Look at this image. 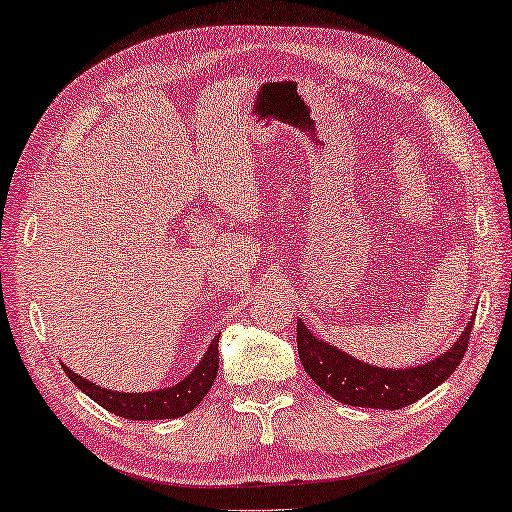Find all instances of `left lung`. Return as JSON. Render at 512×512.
<instances>
[{
  "mask_svg": "<svg viewBox=\"0 0 512 512\" xmlns=\"http://www.w3.org/2000/svg\"><path fill=\"white\" fill-rule=\"evenodd\" d=\"M472 326L474 316L449 351L442 353L440 358L410 369H380L355 360L342 348L316 339L312 330L303 326V321H298L296 326V342L307 376L323 392H328L332 399L355 405V408L399 410L433 392L437 385H442L458 369L460 360L465 358Z\"/></svg>",
  "mask_w": 512,
  "mask_h": 512,
  "instance_id": "left-lung-1",
  "label": "left lung"
}]
</instances>
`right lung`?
<instances>
[{"mask_svg": "<svg viewBox=\"0 0 512 512\" xmlns=\"http://www.w3.org/2000/svg\"><path fill=\"white\" fill-rule=\"evenodd\" d=\"M63 371L68 373V378L81 389V392L91 396L95 403H100L104 410L111 412V415L134 421L184 417L186 412H191L202 399H205L207 392L214 385L218 373V335L214 337V342L209 344L205 358L200 360L198 367L193 369L189 376L180 380L177 385L168 389H157V392H113V389H104L91 383V380L77 376V373L68 369L66 364H63Z\"/></svg>", "mask_w": 512, "mask_h": 512, "instance_id": "obj_1", "label": "right lung"}]
</instances>
